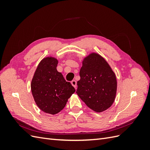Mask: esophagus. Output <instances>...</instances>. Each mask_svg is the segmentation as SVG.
Masks as SVG:
<instances>
[{
	"label": "esophagus",
	"mask_w": 150,
	"mask_h": 150,
	"mask_svg": "<svg viewBox=\"0 0 150 150\" xmlns=\"http://www.w3.org/2000/svg\"><path fill=\"white\" fill-rule=\"evenodd\" d=\"M71 84L74 86V88L75 89L77 88V83H76V81L75 80H72L71 81Z\"/></svg>",
	"instance_id": "1"
}]
</instances>
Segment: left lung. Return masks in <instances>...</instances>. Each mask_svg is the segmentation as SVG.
Instances as JSON below:
<instances>
[{"label":"left lung","instance_id":"1","mask_svg":"<svg viewBox=\"0 0 150 150\" xmlns=\"http://www.w3.org/2000/svg\"><path fill=\"white\" fill-rule=\"evenodd\" d=\"M76 93L86 105L101 112L114 103L117 91L115 73L108 62L96 52L83 59Z\"/></svg>","mask_w":150,"mask_h":150}]
</instances>
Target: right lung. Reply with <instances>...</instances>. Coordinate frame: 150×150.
Masks as SVG:
<instances>
[{"mask_svg": "<svg viewBox=\"0 0 150 150\" xmlns=\"http://www.w3.org/2000/svg\"><path fill=\"white\" fill-rule=\"evenodd\" d=\"M58 60L48 56L40 61L31 81V91L40 110L56 115L66 106L75 89L57 71Z\"/></svg>", "mask_w": 150, "mask_h": 150, "instance_id": "1", "label": "right lung"}]
</instances>
